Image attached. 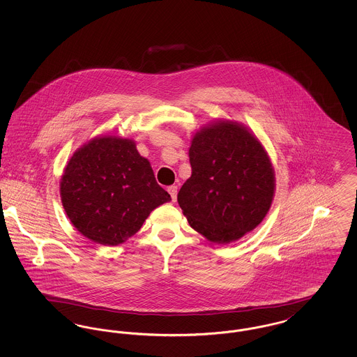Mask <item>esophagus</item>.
I'll list each match as a JSON object with an SVG mask.
<instances>
[{
	"label": "esophagus",
	"mask_w": 357,
	"mask_h": 357,
	"mask_svg": "<svg viewBox=\"0 0 357 357\" xmlns=\"http://www.w3.org/2000/svg\"><path fill=\"white\" fill-rule=\"evenodd\" d=\"M167 191L170 192L171 199H172V202H175L176 201V194H178V187L172 186L167 187Z\"/></svg>",
	"instance_id": "1"
}]
</instances>
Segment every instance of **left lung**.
Segmentation results:
<instances>
[{"mask_svg":"<svg viewBox=\"0 0 357 357\" xmlns=\"http://www.w3.org/2000/svg\"><path fill=\"white\" fill-rule=\"evenodd\" d=\"M191 176L178 192L190 226L215 243L255 229L272 206L275 178L261 142L237 121L201 128L188 150Z\"/></svg>","mask_w":357,"mask_h":357,"instance_id":"8db88e82","label":"left lung"}]
</instances>
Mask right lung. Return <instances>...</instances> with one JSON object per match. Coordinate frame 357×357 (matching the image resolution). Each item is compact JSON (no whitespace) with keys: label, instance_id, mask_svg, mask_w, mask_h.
<instances>
[{"label":"right lung","instance_id":"1","mask_svg":"<svg viewBox=\"0 0 357 357\" xmlns=\"http://www.w3.org/2000/svg\"><path fill=\"white\" fill-rule=\"evenodd\" d=\"M60 195L72 225L105 246L126 242L153 208L171 201L135 142L109 135L75 151L60 181Z\"/></svg>","mask_w":357,"mask_h":357}]
</instances>
